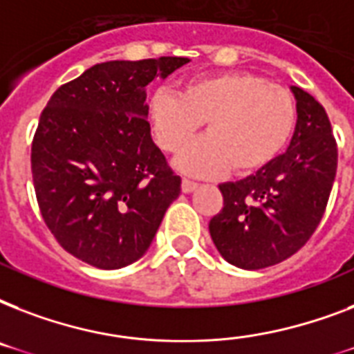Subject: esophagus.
<instances>
[{
    "mask_svg": "<svg viewBox=\"0 0 354 354\" xmlns=\"http://www.w3.org/2000/svg\"><path fill=\"white\" fill-rule=\"evenodd\" d=\"M196 187H198V183L193 182V180H187V178H183V180H182V191H183V193H193Z\"/></svg>",
    "mask_w": 354,
    "mask_h": 354,
    "instance_id": "esophagus-1",
    "label": "esophagus"
}]
</instances>
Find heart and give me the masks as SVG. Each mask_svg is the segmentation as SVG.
I'll return each mask as SVG.
<instances>
[{
  "instance_id": "heart-1",
  "label": "heart",
  "mask_w": 354,
  "mask_h": 354,
  "mask_svg": "<svg viewBox=\"0 0 354 354\" xmlns=\"http://www.w3.org/2000/svg\"><path fill=\"white\" fill-rule=\"evenodd\" d=\"M147 119L158 147L171 154L182 150L204 122L205 136L176 158L185 174L207 178L230 169L248 176L285 149L296 127V101L283 86L259 75L221 71L183 82L178 95L152 93Z\"/></svg>"
}]
</instances>
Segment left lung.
I'll use <instances>...</instances> for the list:
<instances>
[{"label": "left lung", "mask_w": 354, "mask_h": 354, "mask_svg": "<svg viewBox=\"0 0 354 354\" xmlns=\"http://www.w3.org/2000/svg\"><path fill=\"white\" fill-rule=\"evenodd\" d=\"M290 147L239 182L221 183L224 205L209 222L216 250L233 266L261 270L307 244L329 202L338 149L325 108L297 86Z\"/></svg>", "instance_id": "obj_1"}]
</instances>
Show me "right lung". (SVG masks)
<instances>
[{"instance_id": "1", "label": "right lung", "mask_w": 354, "mask_h": 354, "mask_svg": "<svg viewBox=\"0 0 354 354\" xmlns=\"http://www.w3.org/2000/svg\"><path fill=\"white\" fill-rule=\"evenodd\" d=\"M185 57L95 64L51 95L30 169L41 218L73 257L102 270L136 263L182 180L150 138L147 91Z\"/></svg>"}]
</instances>
